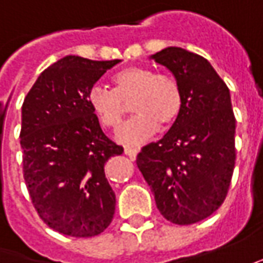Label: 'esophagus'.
Segmentation results:
<instances>
[{
  "mask_svg": "<svg viewBox=\"0 0 263 263\" xmlns=\"http://www.w3.org/2000/svg\"><path fill=\"white\" fill-rule=\"evenodd\" d=\"M137 154H138V151H137V149H132V148H125V155H128L131 160H135Z\"/></svg>",
  "mask_w": 263,
  "mask_h": 263,
  "instance_id": "esophagus-1",
  "label": "esophagus"
}]
</instances>
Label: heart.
Segmentation results:
<instances>
[{
  "label": "heart",
  "instance_id": "heart-1",
  "mask_svg": "<svg viewBox=\"0 0 263 263\" xmlns=\"http://www.w3.org/2000/svg\"><path fill=\"white\" fill-rule=\"evenodd\" d=\"M115 90L96 83L87 92V103L103 126L117 129L131 102L135 115L118 131L124 145L137 146L154 137L160 124L170 126L183 110V92L177 80L153 69L129 66L114 74Z\"/></svg>",
  "mask_w": 263,
  "mask_h": 263
}]
</instances>
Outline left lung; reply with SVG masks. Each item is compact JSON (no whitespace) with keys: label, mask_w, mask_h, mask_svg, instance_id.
Returning <instances> with one entry per match:
<instances>
[{"label":"left lung","mask_w":263,"mask_h":263,"mask_svg":"<svg viewBox=\"0 0 263 263\" xmlns=\"http://www.w3.org/2000/svg\"><path fill=\"white\" fill-rule=\"evenodd\" d=\"M167 67L183 92L181 115L158 142L145 145L137 165L160 213L176 224H193L226 199L236 149L230 92L204 57L167 47L149 57Z\"/></svg>","instance_id":"obj_1"}]
</instances>
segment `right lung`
Masks as SVG:
<instances>
[{"mask_svg":"<svg viewBox=\"0 0 263 263\" xmlns=\"http://www.w3.org/2000/svg\"><path fill=\"white\" fill-rule=\"evenodd\" d=\"M119 62L63 57L39 76L21 108L27 189L42 220L66 236H96L114 219L105 164L124 148L103 134L86 98Z\"/></svg>","mask_w":263,"mask_h":263,"instance_id":"right-lung-1","label":"right lung"}]
</instances>
